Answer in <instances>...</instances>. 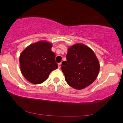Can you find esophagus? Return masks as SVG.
Listing matches in <instances>:
<instances>
[{
    "label": "esophagus",
    "instance_id": "1",
    "mask_svg": "<svg viewBox=\"0 0 123 123\" xmlns=\"http://www.w3.org/2000/svg\"><path fill=\"white\" fill-rule=\"evenodd\" d=\"M58 68H60L61 67V63H59V64H58Z\"/></svg>",
    "mask_w": 123,
    "mask_h": 123
}]
</instances>
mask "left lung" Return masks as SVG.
<instances>
[{"label": "left lung", "mask_w": 123, "mask_h": 123, "mask_svg": "<svg viewBox=\"0 0 123 123\" xmlns=\"http://www.w3.org/2000/svg\"><path fill=\"white\" fill-rule=\"evenodd\" d=\"M67 61L62 62V71L69 86L82 90L92 83L98 75L99 63L94 52L82 43L69 47Z\"/></svg>", "instance_id": "1"}]
</instances>
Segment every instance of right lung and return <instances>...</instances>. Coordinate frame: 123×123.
I'll return each instance as SVG.
<instances>
[{
    "mask_svg": "<svg viewBox=\"0 0 123 123\" xmlns=\"http://www.w3.org/2000/svg\"><path fill=\"white\" fill-rule=\"evenodd\" d=\"M51 48L50 42L39 41L29 45L20 54V71L31 83H42L52 71L58 68L55 54L51 51Z\"/></svg>",
    "mask_w": 123,
    "mask_h": 123,
    "instance_id": "1",
    "label": "right lung"
}]
</instances>
